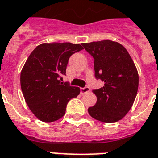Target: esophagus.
<instances>
[{"label":"esophagus","instance_id":"34e87169","mask_svg":"<svg viewBox=\"0 0 158 158\" xmlns=\"http://www.w3.org/2000/svg\"><path fill=\"white\" fill-rule=\"evenodd\" d=\"M89 91L90 89L89 87H84L80 89V93H81V94H86V93H89Z\"/></svg>","mask_w":158,"mask_h":158}]
</instances>
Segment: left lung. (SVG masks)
Returning a JSON list of instances; mask_svg holds the SVG:
<instances>
[{"label":"left lung","mask_w":158,"mask_h":158,"mask_svg":"<svg viewBox=\"0 0 158 158\" xmlns=\"http://www.w3.org/2000/svg\"><path fill=\"white\" fill-rule=\"evenodd\" d=\"M94 58V76L104 83L93 89L94 106L88 109L92 118L103 123H115L127 114L135 100L138 74L132 58L122 44L111 40L83 43Z\"/></svg>","instance_id":"1"}]
</instances>
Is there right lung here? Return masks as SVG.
<instances>
[{
	"instance_id": "add662e5",
	"label": "right lung",
	"mask_w": 158,
	"mask_h": 158,
	"mask_svg": "<svg viewBox=\"0 0 158 158\" xmlns=\"http://www.w3.org/2000/svg\"><path fill=\"white\" fill-rule=\"evenodd\" d=\"M83 50L79 44L44 43L31 52L20 74V86L31 111L40 121L55 122L65 114L71 98L79 94V87L63 83L69 59Z\"/></svg>"
}]
</instances>
